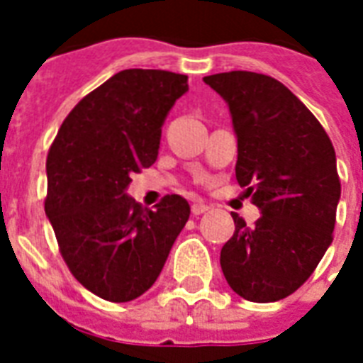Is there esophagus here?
I'll use <instances>...</instances> for the list:
<instances>
[{
  "instance_id": "esophagus-1",
  "label": "esophagus",
  "mask_w": 363,
  "mask_h": 363,
  "mask_svg": "<svg viewBox=\"0 0 363 363\" xmlns=\"http://www.w3.org/2000/svg\"><path fill=\"white\" fill-rule=\"evenodd\" d=\"M205 211H209V205H205L203 201H196V203H192V215L194 216L203 215Z\"/></svg>"
}]
</instances>
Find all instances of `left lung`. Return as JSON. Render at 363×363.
<instances>
[{"instance_id": "1", "label": "left lung", "mask_w": 363, "mask_h": 363, "mask_svg": "<svg viewBox=\"0 0 363 363\" xmlns=\"http://www.w3.org/2000/svg\"><path fill=\"white\" fill-rule=\"evenodd\" d=\"M230 105L238 135L235 179L262 216L222 247L228 284L269 303L303 284L333 241L341 196L335 150L316 116L273 77L230 71L203 77Z\"/></svg>"}]
</instances>
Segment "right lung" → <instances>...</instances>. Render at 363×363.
<instances>
[{"label":"right lung","mask_w":363,"mask_h":363,"mask_svg":"<svg viewBox=\"0 0 363 363\" xmlns=\"http://www.w3.org/2000/svg\"><path fill=\"white\" fill-rule=\"evenodd\" d=\"M186 81L162 69L116 73L73 107L48 150L45 213L60 254L82 286L113 303L152 286L190 216L177 194L154 211L125 196L131 173L156 162Z\"/></svg>","instance_id":"right-lung-1"}]
</instances>
